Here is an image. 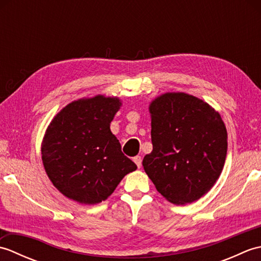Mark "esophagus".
<instances>
[{"mask_svg":"<svg viewBox=\"0 0 261 261\" xmlns=\"http://www.w3.org/2000/svg\"><path fill=\"white\" fill-rule=\"evenodd\" d=\"M134 162H135V164L137 165V167H138V168H140V167H141L142 158H141L140 156H137V157H135V158H134Z\"/></svg>","mask_w":261,"mask_h":261,"instance_id":"1","label":"esophagus"}]
</instances>
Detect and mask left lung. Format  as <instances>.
<instances>
[{"label":"left lung","mask_w":261,"mask_h":261,"mask_svg":"<svg viewBox=\"0 0 261 261\" xmlns=\"http://www.w3.org/2000/svg\"><path fill=\"white\" fill-rule=\"evenodd\" d=\"M149 111L152 151L143 158V169L167 201H197L213 187L224 166L228 134L221 115L186 93L163 94Z\"/></svg>","instance_id":"8db88e82"}]
</instances>
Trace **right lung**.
Listing matches in <instances>:
<instances>
[{
  "mask_svg": "<svg viewBox=\"0 0 261 261\" xmlns=\"http://www.w3.org/2000/svg\"><path fill=\"white\" fill-rule=\"evenodd\" d=\"M121 104L118 97L81 98L65 107L49 124L41 146L43 167L66 197L97 204L137 169L110 129Z\"/></svg>",
  "mask_w": 261,
  "mask_h": 261,
  "instance_id": "obj_1",
  "label": "right lung"
}]
</instances>
